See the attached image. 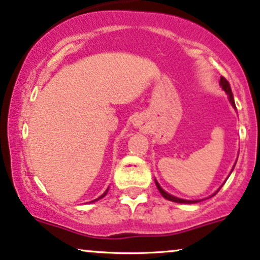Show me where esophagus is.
Segmentation results:
<instances>
[{"label":"esophagus","mask_w":260,"mask_h":260,"mask_svg":"<svg viewBox=\"0 0 260 260\" xmlns=\"http://www.w3.org/2000/svg\"><path fill=\"white\" fill-rule=\"evenodd\" d=\"M134 126L138 127V129H141V127H142V121H140V120L134 121Z\"/></svg>","instance_id":"obj_1"}]
</instances>
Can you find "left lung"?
I'll return each mask as SVG.
<instances>
[{
    "instance_id": "8db88e82",
    "label": "left lung",
    "mask_w": 260,
    "mask_h": 260,
    "mask_svg": "<svg viewBox=\"0 0 260 260\" xmlns=\"http://www.w3.org/2000/svg\"><path fill=\"white\" fill-rule=\"evenodd\" d=\"M220 86H221V88H222L223 91L227 93V95H229V101H230V103H231V106L236 109L235 99H233V94H232V91H231V87H230V83L227 82L226 78L222 77V76H221V78H220ZM233 168H235V166H233ZM233 168H232V171H233ZM232 171H231V172H232ZM154 182H156V186H157V189H158L159 193H161L162 197L165 198V199L169 200V201H173V203H179V204H195V203H198V201H200V200H185V199H180V198H177V197H174V195L168 194L167 191L163 190L162 186L158 184V182H157L156 179H154ZM221 186H222V185H221ZM221 186H220V188L217 189L216 191H215L214 194L211 195V197H214V195H216L217 191L220 190V189H221ZM211 197H209V198H211Z\"/></svg>"
}]
</instances>
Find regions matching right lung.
<instances>
[{
  "instance_id": "1",
  "label": "right lung",
  "mask_w": 260,
  "mask_h": 260,
  "mask_svg": "<svg viewBox=\"0 0 260 260\" xmlns=\"http://www.w3.org/2000/svg\"><path fill=\"white\" fill-rule=\"evenodd\" d=\"M108 190H109V188H108V189H107V190H106V191H104V193L101 195V197H99V198H97V199H95V200H93V201H91V203H94V201H97V200H99V199H102V198H104V197H106V195H107V193H108Z\"/></svg>"
}]
</instances>
